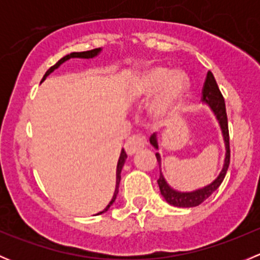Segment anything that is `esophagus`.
Instances as JSON below:
<instances>
[{
	"mask_svg": "<svg viewBox=\"0 0 260 260\" xmlns=\"http://www.w3.org/2000/svg\"><path fill=\"white\" fill-rule=\"evenodd\" d=\"M146 143V138L142 137V136H132V137L128 138L127 142H125V152H127L128 156H133V154L137 153L140 149L145 148Z\"/></svg>",
	"mask_w": 260,
	"mask_h": 260,
	"instance_id": "obj_1",
	"label": "esophagus"
}]
</instances>
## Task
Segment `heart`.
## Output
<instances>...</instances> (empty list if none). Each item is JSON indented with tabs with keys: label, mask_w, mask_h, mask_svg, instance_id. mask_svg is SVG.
I'll return each mask as SVG.
<instances>
[{
	"label": "heart",
	"mask_w": 260,
	"mask_h": 260,
	"mask_svg": "<svg viewBox=\"0 0 260 260\" xmlns=\"http://www.w3.org/2000/svg\"><path fill=\"white\" fill-rule=\"evenodd\" d=\"M186 89V77L181 72H174L164 67H153L146 70L135 81L132 93L138 99H149L159 90L158 99L153 106L154 114L162 115L170 113L183 95Z\"/></svg>",
	"instance_id": "b5f03b06"
}]
</instances>
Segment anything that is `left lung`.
<instances>
[{
    "mask_svg": "<svg viewBox=\"0 0 260 260\" xmlns=\"http://www.w3.org/2000/svg\"><path fill=\"white\" fill-rule=\"evenodd\" d=\"M203 103L210 108L212 114L216 118L217 123H219L220 131H221L222 141H224L225 146V157H224V164H222L221 171L219 172L217 177L215 180H212L209 185L204 186V187L196 188L193 191H179L176 188L171 187L170 183L167 182L165 179L164 174H162V158L159 152H156L157 161L159 165V179L158 182L159 191H161V195L164 196L165 200L172 206H177V208H195V206L200 205L201 203L206 200L208 198H210L212 193L219 188V186L221 185L222 180H224L225 175H226L228 167L230 164V148H229V129H228V117H226V109H225V102L222 98L221 93H220V89L217 86L216 80H215L214 75L211 72L208 73L206 75L205 84H204L203 89ZM149 143L154 147V148L158 151L159 149V143H158V137L154 133L153 136H151L149 138Z\"/></svg>",
    "mask_w": 260,
    "mask_h": 260,
    "instance_id": "left-lung-1",
    "label": "left lung"
}]
</instances>
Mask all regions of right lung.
<instances>
[{
	"mask_svg": "<svg viewBox=\"0 0 260 260\" xmlns=\"http://www.w3.org/2000/svg\"><path fill=\"white\" fill-rule=\"evenodd\" d=\"M102 52V48L99 49H93V50H89V51H81V52H70V54L65 55L64 57H61V59L59 60V61L56 62V64L54 65V67H51L48 72L45 73V75H44L43 80H41V83H43L44 80L46 79V78L49 77L50 74H51L54 70H56L57 68L60 67L61 64H64L65 61H68V60L70 59H93V57L98 56L99 54ZM125 159H127V154H125L124 149L122 148V151H120V154H119V158H118V164H117V171H115V188H114V193H113V198H112V200L109 201L108 205L106 206V209H104L103 211L98 212L96 215H101L103 214V212H106L108 210L109 208H111L112 205H113V203L115 201V199H117V195H118V188H119V182H120V172H122V169L123 166H124V162Z\"/></svg>",
	"mask_w": 260,
	"mask_h": 260,
	"instance_id": "add662e5",
	"label": "right lung"
}]
</instances>
